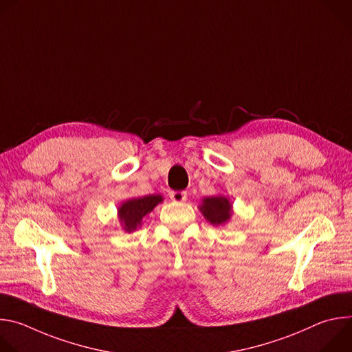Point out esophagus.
I'll return each instance as SVG.
<instances>
[{"label":"esophagus","mask_w":352,"mask_h":352,"mask_svg":"<svg viewBox=\"0 0 352 352\" xmlns=\"http://www.w3.org/2000/svg\"><path fill=\"white\" fill-rule=\"evenodd\" d=\"M170 197L174 200V202H185L186 200V192H184V190H173L171 193H170Z\"/></svg>","instance_id":"1"}]
</instances>
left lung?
<instances>
[{
    "instance_id": "obj_1",
    "label": "left lung",
    "mask_w": 352,
    "mask_h": 352,
    "mask_svg": "<svg viewBox=\"0 0 352 352\" xmlns=\"http://www.w3.org/2000/svg\"><path fill=\"white\" fill-rule=\"evenodd\" d=\"M200 213L212 224V226H226L232 217V204L227 196H208L202 199V204L199 205Z\"/></svg>"
}]
</instances>
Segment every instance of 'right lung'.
I'll return each mask as SVG.
<instances>
[{"label": "right lung", "mask_w": 352, "mask_h": 352, "mask_svg": "<svg viewBox=\"0 0 352 352\" xmlns=\"http://www.w3.org/2000/svg\"><path fill=\"white\" fill-rule=\"evenodd\" d=\"M163 199L164 197L162 195H147L124 200L117 209V216L122 230L125 232H133L140 228L144 216L162 204Z\"/></svg>", "instance_id": "1"}]
</instances>
